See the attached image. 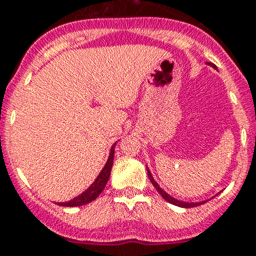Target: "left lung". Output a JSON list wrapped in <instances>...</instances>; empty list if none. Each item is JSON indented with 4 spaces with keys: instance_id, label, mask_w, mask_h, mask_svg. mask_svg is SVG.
Listing matches in <instances>:
<instances>
[{
    "instance_id": "8db88e82",
    "label": "left lung",
    "mask_w": 256,
    "mask_h": 256,
    "mask_svg": "<svg viewBox=\"0 0 256 256\" xmlns=\"http://www.w3.org/2000/svg\"><path fill=\"white\" fill-rule=\"evenodd\" d=\"M207 64H208V66H211V67L215 68L214 64H211V63H207ZM146 172H148V177H150L152 185L155 186V189L158 190V192H159V194H160L162 198H164L166 202H168V203L174 204V206H178V207H184V208H190V207H196V206H200V204L206 203V202H200V203H186V202H181V200H177V198H174L172 196H170L168 193L164 192V190H163V189L159 186V184L156 182L155 178L152 177V174H150V168H148V167H146Z\"/></svg>"
}]
</instances>
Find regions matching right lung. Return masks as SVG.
Segmentation results:
<instances>
[{
  "label": "right lung",
  "instance_id": "1",
  "mask_svg": "<svg viewBox=\"0 0 256 256\" xmlns=\"http://www.w3.org/2000/svg\"><path fill=\"white\" fill-rule=\"evenodd\" d=\"M115 145H116V142L111 146V152H110V156H108V160H106V166L101 170L100 174L97 176L94 182L84 192L80 193L79 196L74 198L70 202H66V203H58V206H64V207H79V206H84V204L93 202V200H96V198L100 196V193L104 190L106 182L110 180V176H111V168L112 164H114V154H115Z\"/></svg>",
  "mask_w": 256,
  "mask_h": 256
}]
</instances>
